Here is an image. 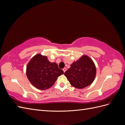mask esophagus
Wrapping results in <instances>:
<instances>
[{
	"mask_svg": "<svg viewBox=\"0 0 125 125\" xmlns=\"http://www.w3.org/2000/svg\"><path fill=\"white\" fill-rule=\"evenodd\" d=\"M66 70H67V69L66 68H63V71L64 73H65Z\"/></svg>",
	"mask_w": 125,
	"mask_h": 125,
	"instance_id": "1",
	"label": "esophagus"
}]
</instances>
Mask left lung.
<instances>
[{
	"label": "left lung",
	"instance_id": "8db88e82",
	"mask_svg": "<svg viewBox=\"0 0 125 125\" xmlns=\"http://www.w3.org/2000/svg\"><path fill=\"white\" fill-rule=\"evenodd\" d=\"M96 73V67L92 59L83 55L71 63L70 68L64 74L72 86L82 89L92 83Z\"/></svg>",
	"mask_w": 125,
	"mask_h": 125
}]
</instances>
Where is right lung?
I'll list each match as a JSON object with an SVG mask.
<instances>
[{
  "instance_id": "add662e5",
  "label": "right lung",
  "mask_w": 125,
  "mask_h": 125,
  "mask_svg": "<svg viewBox=\"0 0 125 125\" xmlns=\"http://www.w3.org/2000/svg\"><path fill=\"white\" fill-rule=\"evenodd\" d=\"M56 62H51L47 57L37 54L30 59L26 66V74L36 88L45 90L53 85L57 78L63 73Z\"/></svg>"
}]
</instances>
